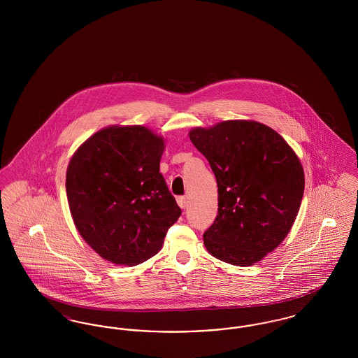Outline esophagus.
Returning <instances> with one entry per match:
<instances>
[{"mask_svg":"<svg viewBox=\"0 0 358 358\" xmlns=\"http://www.w3.org/2000/svg\"><path fill=\"white\" fill-rule=\"evenodd\" d=\"M177 203H178V205H180L182 209H185L187 206V197H184V196H182V197H178V199H177Z\"/></svg>","mask_w":358,"mask_h":358,"instance_id":"obj_1","label":"esophagus"}]
</instances>
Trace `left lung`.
Returning a JSON list of instances; mask_svg holds the SVG:
<instances>
[{
  "instance_id": "8db88e82",
  "label": "left lung",
  "mask_w": 358,
  "mask_h": 358,
  "mask_svg": "<svg viewBox=\"0 0 358 358\" xmlns=\"http://www.w3.org/2000/svg\"><path fill=\"white\" fill-rule=\"evenodd\" d=\"M217 181L219 212L204 232L206 251L247 267L283 240L295 222L305 174L289 143L255 120H225L189 131Z\"/></svg>"
}]
</instances>
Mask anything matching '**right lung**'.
I'll return each instance as SVG.
<instances>
[{"instance_id":"obj_1","label":"right lung","mask_w":358,"mask_h":358,"mask_svg":"<svg viewBox=\"0 0 358 358\" xmlns=\"http://www.w3.org/2000/svg\"><path fill=\"white\" fill-rule=\"evenodd\" d=\"M162 136L143 126H110L72 155L66 190L73 222L103 259L136 266L155 255L181 216L159 161Z\"/></svg>"}]
</instances>
